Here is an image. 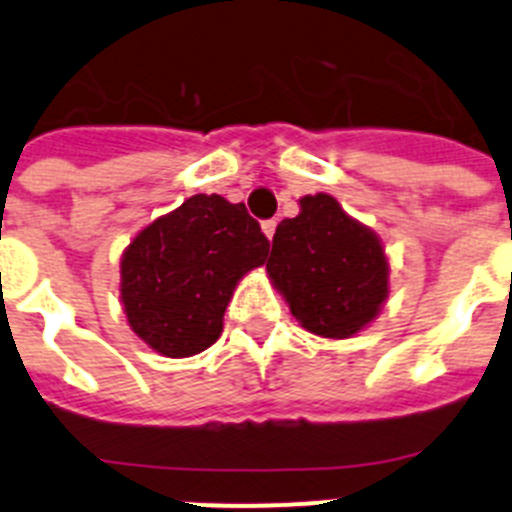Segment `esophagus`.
<instances>
[{"label": "esophagus", "instance_id": "obj_1", "mask_svg": "<svg viewBox=\"0 0 512 512\" xmlns=\"http://www.w3.org/2000/svg\"><path fill=\"white\" fill-rule=\"evenodd\" d=\"M261 230H264V235L266 238H274V230H277V220H264V223H261Z\"/></svg>", "mask_w": 512, "mask_h": 512}]
</instances>
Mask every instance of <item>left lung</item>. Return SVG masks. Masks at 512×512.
Masks as SVG:
<instances>
[{
  "label": "left lung",
  "instance_id": "left-lung-1",
  "mask_svg": "<svg viewBox=\"0 0 512 512\" xmlns=\"http://www.w3.org/2000/svg\"><path fill=\"white\" fill-rule=\"evenodd\" d=\"M266 271L302 328L323 338L356 336L390 295L379 235L323 192L305 194L300 215L277 225Z\"/></svg>",
  "mask_w": 512,
  "mask_h": 512
}]
</instances>
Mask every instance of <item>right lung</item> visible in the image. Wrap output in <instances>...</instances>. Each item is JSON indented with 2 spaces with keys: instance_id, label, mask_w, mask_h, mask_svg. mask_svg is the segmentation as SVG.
Here are the masks:
<instances>
[{
  "instance_id": "obj_1",
  "label": "right lung",
  "mask_w": 512,
  "mask_h": 512,
  "mask_svg": "<svg viewBox=\"0 0 512 512\" xmlns=\"http://www.w3.org/2000/svg\"><path fill=\"white\" fill-rule=\"evenodd\" d=\"M261 225L220 194H194L135 235L120 259V302L140 341L184 359L223 333L235 287L266 261Z\"/></svg>"
}]
</instances>
